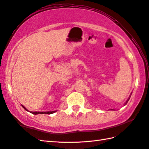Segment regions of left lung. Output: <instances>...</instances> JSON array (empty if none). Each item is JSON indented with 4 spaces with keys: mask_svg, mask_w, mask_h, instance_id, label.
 I'll return each mask as SVG.
<instances>
[{
    "mask_svg": "<svg viewBox=\"0 0 149 149\" xmlns=\"http://www.w3.org/2000/svg\"><path fill=\"white\" fill-rule=\"evenodd\" d=\"M129 99H130V98H129V99H128V100H127V102H126V103H125V104H127V102H128V101H129Z\"/></svg>",
    "mask_w": 149,
    "mask_h": 149,
    "instance_id": "left-lung-1",
    "label": "left lung"
}]
</instances>
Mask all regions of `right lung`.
I'll return each mask as SVG.
<instances>
[{
    "label": "right lung",
    "mask_w": 149,
    "mask_h": 149,
    "mask_svg": "<svg viewBox=\"0 0 149 149\" xmlns=\"http://www.w3.org/2000/svg\"><path fill=\"white\" fill-rule=\"evenodd\" d=\"M22 107H23L24 108L26 109V111H28L24 106H22ZM56 111H45V112H38V111L33 112V111H31V113H32V114H33V115H38V114H47V115H50V114H52L54 113H55Z\"/></svg>",
    "instance_id": "obj_1"
}]
</instances>
